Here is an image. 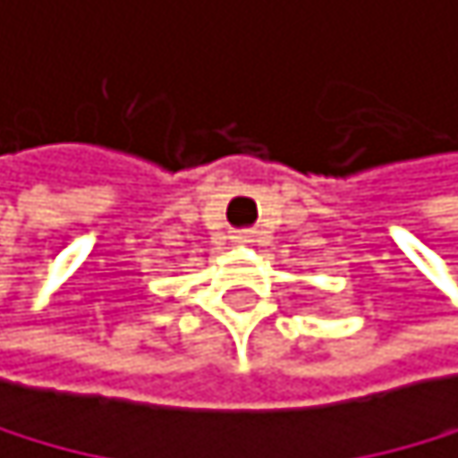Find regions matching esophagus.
Wrapping results in <instances>:
<instances>
[{"label":"esophagus","mask_w":458,"mask_h":458,"mask_svg":"<svg viewBox=\"0 0 458 458\" xmlns=\"http://www.w3.org/2000/svg\"><path fill=\"white\" fill-rule=\"evenodd\" d=\"M234 243H243V246L254 243V232H251V229H246V232H234Z\"/></svg>","instance_id":"34e87169"}]
</instances>
